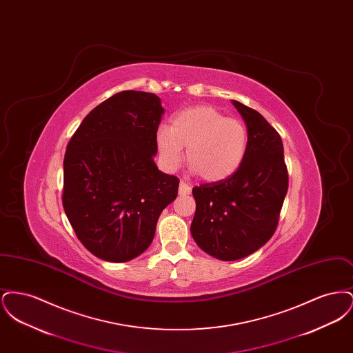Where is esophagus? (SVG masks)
I'll list each match as a JSON object with an SVG mask.
<instances>
[{"instance_id":"esophagus-1","label":"esophagus","mask_w":353,"mask_h":353,"mask_svg":"<svg viewBox=\"0 0 353 353\" xmlns=\"http://www.w3.org/2000/svg\"><path fill=\"white\" fill-rule=\"evenodd\" d=\"M190 192H192L190 185L186 184L184 181H180V185H179V194L185 196V194H189Z\"/></svg>"}]
</instances>
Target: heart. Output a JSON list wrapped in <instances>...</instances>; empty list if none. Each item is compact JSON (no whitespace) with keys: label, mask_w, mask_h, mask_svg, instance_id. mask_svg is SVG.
I'll return each mask as SVG.
<instances>
[{"label":"heart","mask_w":353,"mask_h":353,"mask_svg":"<svg viewBox=\"0 0 353 353\" xmlns=\"http://www.w3.org/2000/svg\"><path fill=\"white\" fill-rule=\"evenodd\" d=\"M248 143L245 124L212 105L188 107L173 117L172 125L160 124L156 130L161 164L168 170L179 168L186 147L192 172L209 183L234 174L246 157Z\"/></svg>","instance_id":"1"}]
</instances>
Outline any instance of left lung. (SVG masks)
<instances>
[{"instance_id": "left-lung-1", "label": "left lung", "mask_w": 353, "mask_h": 353, "mask_svg": "<svg viewBox=\"0 0 353 353\" xmlns=\"http://www.w3.org/2000/svg\"><path fill=\"white\" fill-rule=\"evenodd\" d=\"M232 103L248 128L246 157L229 179L192 190V236L201 250L221 261L245 258L269 241L288 188L281 136L258 111Z\"/></svg>"}]
</instances>
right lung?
<instances>
[{
	"label": "right lung",
	"mask_w": 353,
	"mask_h": 353,
	"mask_svg": "<svg viewBox=\"0 0 353 353\" xmlns=\"http://www.w3.org/2000/svg\"><path fill=\"white\" fill-rule=\"evenodd\" d=\"M164 108L144 91H121L97 105L68 141L63 208L79 241L107 262H127L153 241L179 179L159 170L156 130Z\"/></svg>",
	"instance_id": "right-lung-1"
}]
</instances>
